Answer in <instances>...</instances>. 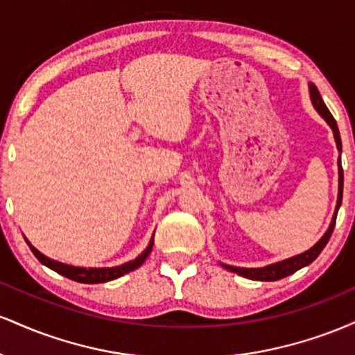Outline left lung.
Segmentation results:
<instances>
[{
    "label": "left lung",
    "instance_id": "obj_1",
    "mask_svg": "<svg viewBox=\"0 0 355 355\" xmlns=\"http://www.w3.org/2000/svg\"><path fill=\"white\" fill-rule=\"evenodd\" d=\"M309 93H311V100H312L313 108H315L317 112L320 113V116L324 118V120L327 121V125L332 128L334 138H336L337 150H339V152H342V141H340L339 128H337L336 120H334V116L331 115V112H329V108L325 107V103H324V100H322L319 89H317V87L313 83H309ZM337 164H339V195H337L336 211H334L332 222H331V225H329L327 232H325V234L322 235V239L315 243V245H313L312 248H309V250L304 252V254L291 257V259H285V260H282V262L270 263V266H267V267L243 268V267L225 266V263H222V266L225 267L227 270L235 272V274H239V275H242V277H247V279L262 280V282H274V280L284 279V277L294 274V272L299 270V268H302L305 266H309V263H312L313 260H315L317 257H319L320 252L324 250V247L327 245L329 239H331V235H332V232H334V227H336L337 211H339V207H340V203H342V189H344V170H342V165H340V157H339V162H337Z\"/></svg>",
    "mask_w": 355,
    "mask_h": 355
}]
</instances>
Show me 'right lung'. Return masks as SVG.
<instances>
[{
  "label": "right lung",
  "mask_w": 355,
  "mask_h": 355,
  "mask_svg": "<svg viewBox=\"0 0 355 355\" xmlns=\"http://www.w3.org/2000/svg\"><path fill=\"white\" fill-rule=\"evenodd\" d=\"M26 243L30 245L31 252H33L36 259L40 260V262L43 263V266H46L48 268H51V270L58 272V274L68 277V279L75 280V282H81V284H103V282H110V280H115L118 277L128 274V272L135 270L141 266V263L145 262L146 257L150 255V252H152V247H153V239L150 240L148 247L145 248L144 252H141L140 255L137 257L135 260H130V262L123 263V266H116V267H101V268H85V267H73V266H68V263H61V262H56V260H51L48 259L46 255H43L42 252L36 250V248L31 245L30 242L26 240Z\"/></svg>",
  "instance_id": "1"
}]
</instances>
